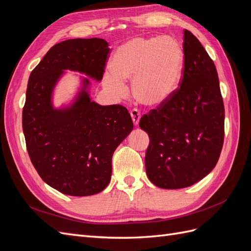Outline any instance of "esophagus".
Returning a JSON list of instances; mask_svg holds the SVG:
<instances>
[{
  "label": "esophagus",
  "instance_id": "34e87169",
  "mask_svg": "<svg viewBox=\"0 0 251 251\" xmlns=\"http://www.w3.org/2000/svg\"><path fill=\"white\" fill-rule=\"evenodd\" d=\"M131 116L133 119V124L135 126H137L139 124V120H140V113L137 109H133L131 111Z\"/></svg>",
  "mask_w": 251,
  "mask_h": 251
}]
</instances>
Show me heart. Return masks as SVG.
Returning <instances> with one entry per match:
<instances>
[{
    "instance_id": "obj_1",
    "label": "heart",
    "mask_w": 251,
    "mask_h": 251,
    "mask_svg": "<svg viewBox=\"0 0 251 251\" xmlns=\"http://www.w3.org/2000/svg\"><path fill=\"white\" fill-rule=\"evenodd\" d=\"M183 63V49L173 37H134L114 53L113 72L105 73L104 83L114 95L123 97L126 93L124 80L133 78L135 100L146 107L156 108L176 91Z\"/></svg>"
}]
</instances>
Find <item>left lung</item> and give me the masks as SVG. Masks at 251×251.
<instances>
[{"label":"left lung","mask_w":251,"mask_h":251,"mask_svg":"<svg viewBox=\"0 0 251 251\" xmlns=\"http://www.w3.org/2000/svg\"><path fill=\"white\" fill-rule=\"evenodd\" d=\"M183 53L180 87L139 121L150 137L148 178L165 189L191 186L207 176L219 160L224 140L225 113L216 66L186 29Z\"/></svg>","instance_id":"obj_1"}]
</instances>
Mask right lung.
Segmentation results:
<instances>
[{
  "mask_svg": "<svg viewBox=\"0 0 251 251\" xmlns=\"http://www.w3.org/2000/svg\"><path fill=\"white\" fill-rule=\"evenodd\" d=\"M110 53L102 39H74L54 45L29 76L23 109L28 154L40 177L65 195L100 193L112 175V156L133 130L130 113L120 104L91 100L89 78H81L75 100L53 107L52 94L65 70L102 79Z\"/></svg>",
  "mask_w": 251,
  "mask_h": 251,
  "instance_id": "obj_1",
  "label": "right lung"
}]
</instances>
